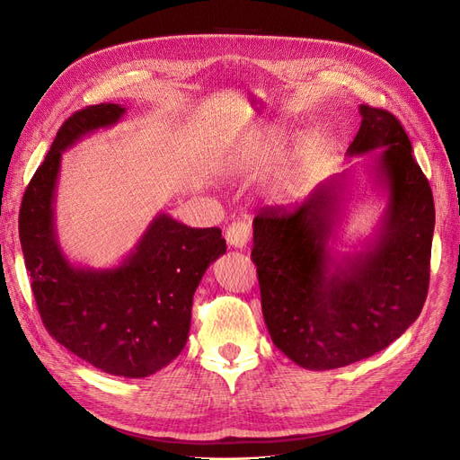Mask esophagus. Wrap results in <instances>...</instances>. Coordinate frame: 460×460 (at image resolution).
<instances>
[{
	"label": "esophagus",
	"instance_id": "1",
	"mask_svg": "<svg viewBox=\"0 0 460 460\" xmlns=\"http://www.w3.org/2000/svg\"><path fill=\"white\" fill-rule=\"evenodd\" d=\"M251 237V223L247 218H237L226 228V242L235 249H243Z\"/></svg>",
	"mask_w": 460,
	"mask_h": 460
}]
</instances>
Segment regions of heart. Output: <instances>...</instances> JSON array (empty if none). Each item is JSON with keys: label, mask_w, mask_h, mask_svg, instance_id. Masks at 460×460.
Segmentation results:
<instances>
[{"label": "heart", "mask_w": 460, "mask_h": 460, "mask_svg": "<svg viewBox=\"0 0 460 460\" xmlns=\"http://www.w3.org/2000/svg\"><path fill=\"white\" fill-rule=\"evenodd\" d=\"M275 155V142L273 138H258L252 149V161L256 164H264Z\"/></svg>", "instance_id": "b5f03b06"}]
</instances>
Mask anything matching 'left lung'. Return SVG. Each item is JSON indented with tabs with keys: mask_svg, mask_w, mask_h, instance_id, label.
I'll use <instances>...</instances> for the list:
<instances>
[{
	"mask_svg": "<svg viewBox=\"0 0 460 460\" xmlns=\"http://www.w3.org/2000/svg\"><path fill=\"white\" fill-rule=\"evenodd\" d=\"M359 116L346 153L378 149L370 157L389 196L373 245L342 261L327 249L346 173L322 181L294 211L268 208L254 217L251 258L268 332L282 354L313 370L346 367L387 348L420 316L429 292L430 185L395 116L368 104Z\"/></svg>",
	"mask_w": 460,
	"mask_h": 460,
	"instance_id": "left-lung-1",
	"label": "left lung"
}]
</instances>
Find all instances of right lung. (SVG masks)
<instances>
[{"mask_svg": "<svg viewBox=\"0 0 460 460\" xmlns=\"http://www.w3.org/2000/svg\"><path fill=\"white\" fill-rule=\"evenodd\" d=\"M125 108L85 106L65 121L22 199L18 234L42 323L65 348L108 375L146 378L183 349L192 296L213 260L226 252L221 230L190 228L166 213L112 270L76 268L59 249L54 194L61 153Z\"/></svg>", "mask_w": 460, "mask_h": 460, "instance_id": "right-lung-1", "label": "right lung"}]
</instances>
